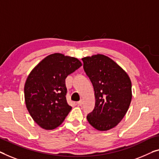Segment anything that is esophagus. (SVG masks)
I'll return each instance as SVG.
<instances>
[{"label": "esophagus", "mask_w": 159, "mask_h": 159, "mask_svg": "<svg viewBox=\"0 0 159 159\" xmlns=\"http://www.w3.org/2000/svg\"><path fill=\"white\" fill-rule=\"evenodd\" d=\"M77 103L79 106H82L83 105V100H80Z\"/></svg>", "instance_id": "1"}]
</instances>
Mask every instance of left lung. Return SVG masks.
<instances>
[{"instance_id": "1", "label": "left lung", "mask_w": 159, "mask_h": 159, "mask_svg": "<svg viewBox=\"0 0 159 159\" xmlns=\"http://www.w3.org/2000/svg\"><path fill=\"white\" fill-rule=\"evenodd\" d=\"M84 68L93 84L96 103L87 116L98 131H108L118 124L132 98L131 81L127 73L109 57L96 54L82 58Z\"/></svg>"}]
</instances>
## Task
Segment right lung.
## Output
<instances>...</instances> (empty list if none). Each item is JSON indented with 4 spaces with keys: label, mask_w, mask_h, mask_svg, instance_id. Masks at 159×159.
<instances>
[{
    "label": "right lung",
    "mask_w": 159,
    "mask_h": 159,
    "mask_svg": "<svg viewBox=\"0 0 159 159\" xmlns=\"http://www.w3.org/2000/svg\"><path fill=\"white\" fill-rule=\"evenodd\" d=\"M81 66L76 58L56 53L43 59L29 73L24 86L25 106L42 129H56L71 110L66 101V79Z\"/></svg>",
    "instance_id": "right-lung-1"
}]
</instances>
